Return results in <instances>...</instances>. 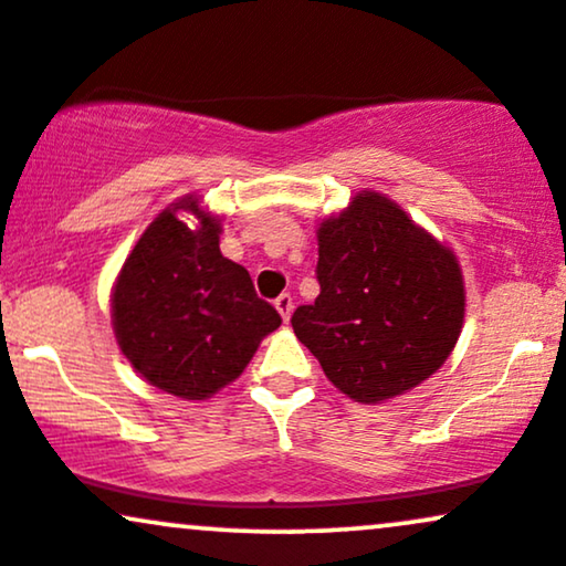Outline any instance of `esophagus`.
Masks as SVG:
<instances>
[{"mask_svg":"<svg viewBox=\"0 0 566 566\" xmlns=\"http://www.w3.org/2000/svg\"><path fill=\"white\" fill-rule=\"evenodd\" d=\"M275 310L281 312V317L285 323H289V317H291V312H294V296L291 294H281L275 298Z\"/></svg>","mask_w":566,"mask_h":566,"instance_id":"1","label":"esophagus"}]
</instances>
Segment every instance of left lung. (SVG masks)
<instances>
[{
	"label": "left lung",
	"mask_w": 566,
	"mask_h": 566,
	"mask_svg": "<svg viewBox=\"0 0 566 566\" xmlns=\"http://www.w3.org/2000/svg\"><path fill=\"white\" fill-rule=\"evenodd\" d=\"M315 304L291 325L349 400L376 405L442 368L463 328L461 264L391 198L363 190L317 228Z\"/></svg>",
	"instance_id": "obj_1"
}]
</instances>
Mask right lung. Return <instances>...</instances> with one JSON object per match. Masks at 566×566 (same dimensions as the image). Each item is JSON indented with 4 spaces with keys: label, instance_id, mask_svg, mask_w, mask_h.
<instances>
[{
    "label": "right lung",
    "instance_id": "add662e5",
    "mask_svg": "<svg viewBox=\"0 0 566 566\" xmlns=\"http://www.w3.org/2000/svg\"><path fill=\"white\" fill-rule=\"evenodd\" d=\"M199 219L188 229L178 219ZM222 224L196 196L164 209L126 256L111 294L113 334L145 381L182 400H206L243 374L281 325L249 270L219 251Z\"/></svg>",
    "mask_w": 566,
    "mask_h": 566
}]
</instances>
